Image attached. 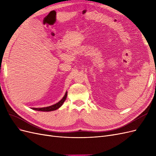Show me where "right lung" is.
<instances>
[{
  "mask_svg": "<svg viewBox=\"0 0 156 156\" xmlns=\"http://www.w3.org/2000/svg\"><path fill=\"white\" fill-rule=\"evenodd\" d=\"M67 94L68 92H66L64 96L62 98V100L59 101L58 103H55L54 105H52L51 106L48 107H41V108H34L32 107V109L35 110V111H44V112H49V111H55L56 109H58L62 105L64 102L65 101L66 99L67 98Z\"/></svg>",
  "mask_w": 156,
  "mask_h": 156,
  "instance_id": "right-lung-1",
  "label": "right lung"
}]
</instances>
